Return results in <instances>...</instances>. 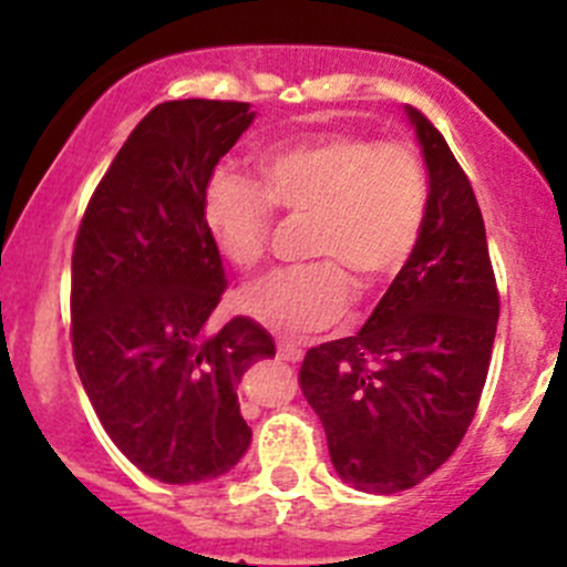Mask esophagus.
Masks as SVG:
<instances>
[{
  "instance_id": "1",
  "label": "esophagus",
  "mask_w": 567,
  "mask_h": 567,
  "mask_svg": "<svg viewBox=\"0 0 567 567\" xmlns=\"http://www.w3.org/2000/svg\"><path fill=\"white\" fill-rule=\"evenodd\" d=\"M277 353H279V359H285V362H301V357H305V348L293 340H279Z\"/></svg>"
}]
</instances>
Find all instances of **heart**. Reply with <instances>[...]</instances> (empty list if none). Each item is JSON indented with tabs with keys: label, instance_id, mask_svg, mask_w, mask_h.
<instances>
[{
	"label": "heart",
	"instance_id": "heart-1",
	"mask_svg": "<svg viewBox=\"0 0 567 567\" xmlns=\"http://www.w3.org/2000/svg\"><path fill=\"white\" fill-rule=\"evenodd\" d=\"M260 188L219 169L203 197L216 249L236 268H255L271 236L274 210L310 216V257L247 285L238 307L279 334L301 337L348 312L352 274L379 288L409 262L425 221L427 183L416 153L362 136L316 134L282 142L257 162Z\"/></svg>",
	"mask_w": 567,
	"mask_h": 567
}]
</instances>
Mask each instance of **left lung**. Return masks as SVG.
<instances>
[{
  "label": "left lung",
  "mask_w": 567,
  "mask_h": 567,
  "mask_svg": "<svg viewBox=\"0 0 567 567\" xmlns=\"http://www.w3.org/2000/svg\"><path fill=\"white\" fill-rule=\"evenodd\" d=\"M427 169L420 241L368 323L310 348L301 392L342 483L394 494L436 472L472 425L499 318L483 214L444 136L403 106Z\"/></svg>",
  "instance_id": "left-lung-1"
}]
</instances>
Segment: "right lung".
<instances>
[{
  "label": "right lung",
  "mask_w": 567,
  "mask_h": 567,
  "mask_svg": "<svg viewBox=\"0 0 567 567\" xmlns=\"http://www.w3.org/2000/svg\"><path fill=\"white\" fill-rule=\"evenodd\" d=\"M255 112L167 101L145 114L95 188L73 249V359L114 447L158 483L230 472L249 450L238 384L277 353L251 318L208 329L225 290L203 219L216 164Z\"/></svg>",
  "instance_id": "right-lung-1"
}]
</instances>
